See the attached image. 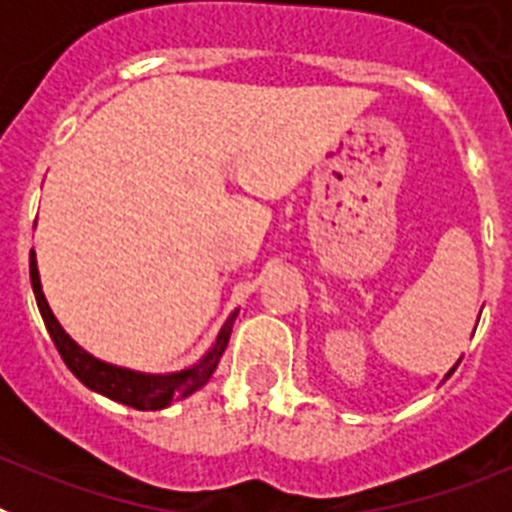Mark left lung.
<instances>
[{"instance_id":"8db88e82","label":"left lung","mask_w":512,"mask_h":512,"mask_svg":"<svg viewBox=\"0 0 512 512\" xmlns=\"http://www.w3.org/2000/svg\"><path fill=\"white\" fill-rule=\"evenodd\" d=\"M454 369H456V366H454ZM454 369H451V372H449V374H446V377H451V374H454Z\"/></svg>"}]
</instances>
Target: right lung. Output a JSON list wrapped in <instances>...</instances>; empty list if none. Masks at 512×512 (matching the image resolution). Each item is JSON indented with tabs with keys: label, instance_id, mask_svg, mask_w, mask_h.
Instances as JSON below:
<instances>
[{
	"label": "right lung",
	"instance_id": "right-lung-1",
	"mask_svg": "<svg viewBox=\"0 0 512 512\" xmlns=\"http://www.w3.org/2000/svg\"><path fill=\"white\" fill-rule=\"evenodd\" d=\"M30 282H33L35 302H38V310L43 315V323L51 333L53 343H56L58 354L66 361L74 377L81 384H87L89 390L99 392V395L110 397V400L122 402L128 408L135 410H161L169 408L171 402L184 400L187 395L197 392L202 384H207V379L215 372L217 361L223 356L225 346H228V338L233 333V320L238 312H233L228 320H225L220 336H217L215 346L205 354V359L200 364H194L192 369H184V372L176 374H140L130 372V369H122V366L104 364V361L94 359L92 354H87L84 348L76 341H71L69 333L61 328V323L56 320V315L51 312L48 302H45L43 287H40L38 277V264H35V251H30Z\"/></svg>",
	"mask_w": 512,
	"mask_h": 512
}]
</instances>
